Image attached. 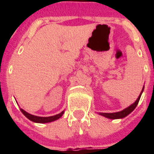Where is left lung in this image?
Instances as JSON below:
<instances>
[{
    "label": "left lung",
    "instance_id": "1",
    "mask_svg": "<svg viewBox=\"0 0 154 154\" xmlns=\"http://www.w3.org/2000/svg\"><path fill=\"white\" fill-rule=\"evenodd\" d=\"M144 90V87L142 90H141V94L139 95L138 98L137 99V101L131 105L130 106H129L128 108L126 109H125L124 110H122L121 112H112V113H106V112H101L100 114L104 116V117H107V118H109V119H119V118H123V117H126L127 115H129V113L131 112H133L134 110V109L137 107V105L138 104L139 102V100L141 98V94H142V92Z\"/></svg>",
    "mask_w": 154,
    "mask_h": 154
}]
</instances>
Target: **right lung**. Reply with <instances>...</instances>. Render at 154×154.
<instances>
[{"instance_id": "right-lung-1", "label": "right lung", "mask_w": 154, "mask_h": 154, "mask_svg": "<svg viewBox=\"0 0 154 154\" xmlns=\"http://www.w3.org/2000/svg\"><path fill=\"white\" fill-rule=\"evenodd\" d=\"M20 111L22 112L23 114L25 115V117H27L28 119H29L30 121H32L33 122H37V123H48V122H51L55 121V120H57L58 118H60L61 116L64 113V111L59 113V114H57L55 116H52V117H37V116H34V115L29 114V112H25V110H23L22 109H20Z\"/></svg>"}]
</instances>
